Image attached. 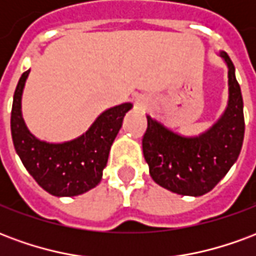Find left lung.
<instances>
[{"instance_id":"obj_1","label":"left lung","mask_w":256,"mask_h":256,"mask_svg":"<svg viewBox=\"0 0 256 256\" xmlns=\"http://www.w3.org/2000/svg\"><path fill=\"white\" fill-rule=\"evenodd\" d=\"M229 100L224 115L212 128L198 137H184L146 116L142 152L152 180L178 194L202 196L210 192L240 155L244 140V112L240 84L228 53Z\"/></svg>"}]
</instances>
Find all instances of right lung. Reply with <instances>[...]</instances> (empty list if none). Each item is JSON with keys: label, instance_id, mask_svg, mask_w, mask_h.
Wrapping results in <instances>:
<instances>
[{"label": "right lung", "instance_id": "obj_1", "mask_svg": "<svg viewBox=\"0 0 256 256\" xmlns=\"http://www.w3.org/2000/svg\"><path fill=\"white\" fill-rule=\"evenodd\" d=\"M28 71L20 76L14 94L10 132L14 150L38 185L53 196H76L98 185L114 140L122 128L130 102L102 112L78 138L49 144L28 132L22 116V93Z\"/></svg>", "mask_w": 256, "mask_h": 256}]
</instances>
